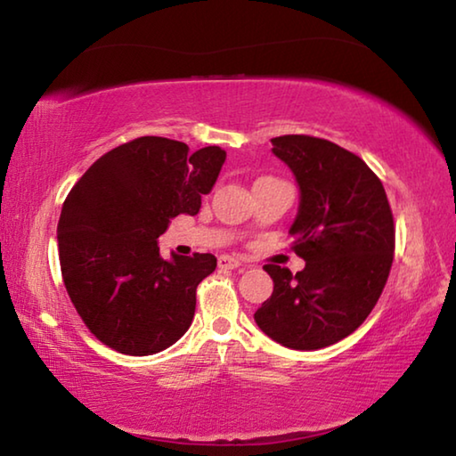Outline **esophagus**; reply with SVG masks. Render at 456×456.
I'll return each mask as SVG.
<instances>
[{
  "mask_svg": "<svg viewBox=\"0 0 456 456\" xmlns=\"http://www.w3.org/2000/svg\"><path fill=\"white\" fill-rule=\"evenodd\" d=\"M239 265H241V261L231 257V256H221L219 257V269H237Z\"/></svg>",
  "mask_w": 456,
  "mask_h": 456,
  "instance_id": "esophagus-1",
  "label": "esophagus"
}]
</instances>
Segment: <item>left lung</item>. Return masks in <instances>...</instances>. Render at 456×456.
Instances as JSON below:
<instances>
[{
	"instance_id": "8db88e82",
	"label": "left lung",
	"mask_w": 456,
	"mask_h": 456,
	"mask_svg": "<svg viewBox=\"0 0 456 456\" xmlns=\"http://www.w3.org/2000/svg\"><path fill=\"white\" fill-rule=\"evenodd\" d=\"M273 154L299 184L291 249L296 275L267 264L273 293L257 326L291 350L326 348L356 331L374 310L395 259V219L382 181L358 154L323 138H272Z\"/></svg>"
}]
</instances>
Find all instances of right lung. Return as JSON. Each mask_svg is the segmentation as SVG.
I'll list each match as a JSON object with an SVG mask.
<instances>
[{
    "instance_id": "obj_1",
    "label": "right lung",
    "mask_w": 456,
    "mask_h": 456,
    "mask_svg": "<svg viewBox=\"0 0 456 456\" xmlns=\"http://www.w3.org/2000/svg\"><path fill=\"white\" fill-rule=\"evenodd\" d=\"M227 152L141 136L106 152L61 205V280L86 328L108 348L151 356L189 330L211 253L160 257L157 239L176 215H197Z\"/></svg>"
}]
</instances>
